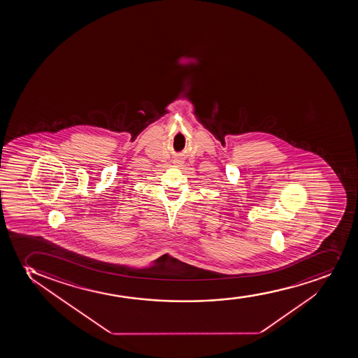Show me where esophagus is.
Masks as SVG:
<instances>
[{
    "mask_svg": "<svg viewBox=\"0 0 358 358\" xmlns=\"http://www.w3.org/2000/svg\"><path fill=\"white\" fill-rule=\"evenodd\" d=\"M173 164H175V166H180V164H182V162L181 161H175L173 162Z\"/></svg>",
    "mask_w": 358,
    "mask_h": 358,
    "instance_id": "1",
    "label": "esophagus"
}]
</instances>
